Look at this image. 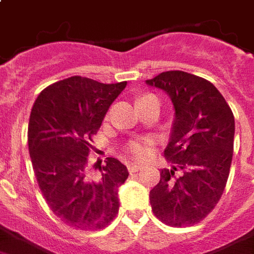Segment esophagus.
Masks as SVG:
<instances>
[{
  "label": "esophagus",
  "instance_id": "34e87169",
  "mask_svg": "<svg viewBox=\"0 0 254 254\" xmlns=\"http://www.w3.org/2000/svg\"><path fill=\"white\" fill-rule=\"evenodd\" d=\"M142 169V165H139V164H129L127 165V170L130 172V173H134V172H138V170Z\"/></svg>",
  "mask_w": 254,
  "mask_h": 254
}]
</instances>
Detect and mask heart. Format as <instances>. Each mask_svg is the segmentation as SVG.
<instances>
[{"label":"heart","mask_w":254,"mask_h":254,"mask_svg":"<svg viewBox=\"0 0 254 254\" xmlns=\"http://www.w3.org/2000/svg\"><path fill=\"white\" fill-rule=\"evenodd\" d=\"M151 99H157V98L153 94L140 95L137 99L138 107L143 106L146 102L151 101ZM151 146H152V139H151V138H139V139L130 140V142L127 143V151L131 157H134V159L144 160L146 157H148V155L151 153Z\"/></svg>","instance_id":"obj_1"}]
</instances>
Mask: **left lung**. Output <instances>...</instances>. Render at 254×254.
Masks as SVG:
<instances>
[{
    "label": "left lung",
    "instance_id": "left-lung-1",
    "mask_svg": "<svg viewBox=\"0 0 254 254\" xmlns=\"http://www.w3.org/2000/svg\"><path fill=\"white\" fill-rule=\"evenodd\" d=\"M146 84L165 91L174 106L164 151L173 168L161 169L159 183L150 191L152 212L173 227L192 226L214 209L226 187L234 152V115L217 87L195 74L168 71Z\"/></svg>",
    "mask_w": 254,
    "mask_h": 254
}]
</instances>
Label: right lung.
Listing matches in <instances>:
<instances>
[{
    "instance_id": "add662e5",
    "label": "right lung",
    "mask_w": 254,
    "mask_h": 254,
    "mask_svg": "<svg viewBox=\"0 0 254 254\" xmlns=\"http://www.w3.org/2000/svg\"><path fill=\"white\" fill-rule=\"evenodd\" d=\"M127 81L102 84L72 76L40 93L28 124V150L38 187L50 209L76 230L104 229L119 213L127 167L115 157L93 177L87 156L104 116ZM97 169V164L94 165Z\"/></svg>"
}]
</instances>
